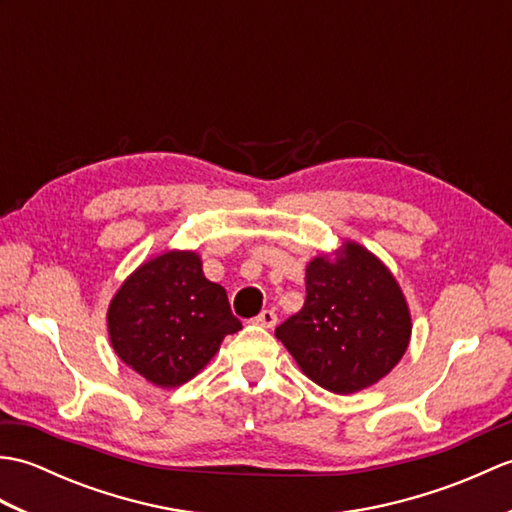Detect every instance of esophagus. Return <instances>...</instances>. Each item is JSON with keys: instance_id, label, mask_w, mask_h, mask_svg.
Masks as SVG:
<instances>
[{"instance_id": "esophagus-1", "label": "esophagus", "mask_w": 512, "mask_h": 512, "mask_svg": "<svg viewBox=\"0 0 512 512\" xmlns=\"http://www.w3.org/2000/svg\"><path fill=\"white\" fill-rule=\"evenodd\" d=\"M255 323L262 325V328H273V325L277 323V314L275 310H262L255 317Z\"/></svg>"}]
</instances>
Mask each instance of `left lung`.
Returning <instances> with one entry per match:
<instances>
[{
	"mask_svg": "<svg viewBox=\"0 0 512 512\" xmlns=\"http://www.w3.org/2000/svg\"><path fill=\"white\" fill-rule=\"evenodd\" d=\"M301 372L334 394H354L387 376L411 336L407 301L378 259L354 242L339 257L312 259L306 303L277 325Z\"/></svg>",
	"mask_w": 512,
	"mask_h": 512,
	"instance_id": "8db88e82",
	"label": "left lung"
}]
</instances>
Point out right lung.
Segmentation results:
<instances>
[{
  "label": "right lung",
  "mask_w": 512,
  "mask_h": 512,
  "mask_svg": "<svg viewBox=\"0 0 512 512\" xmlns=\"http://www.w3.org/2000/svg\"><path fill=\"white\" fill-rule=\"evenodd\" d=\"M110 341L121 361L158 387L187 383L242 330L226 290L202 273L189 250H169L129 277L107 312Z\"/></svg>",
  "instance_id": "right-lung-1"
}]
</instances>
